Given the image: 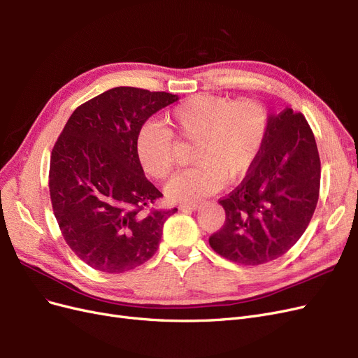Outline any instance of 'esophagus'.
I'll return each mask as SVG.
<instances>
[{"instance_id":"34e87169","label":"esophagus","mask_w":358,"mask_h":358,"mask_svg":"<svg viewBox=\"0 0 358 358\" xmlns=\"http://www.w3.org/2000/svg\"><path fill=\"white\" fill-rule=\"evenodd\" d=\"M201 206V203H182L179 204L180 210H196Z\"/></svg>"}]
</instances>
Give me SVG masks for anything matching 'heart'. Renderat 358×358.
Listing matches in <instances>:
<instances>
[{"instance_id": "b5f03b06", "label": "heart", "mask_w": 358, "mask_h": 358, "mask_svg": "<svg viewBox=\"0 0 358 358\" xmlns=\"http://www.w3.org/2000/svg\"><path fill=\"white\" fill-rule=\"evenodd\" d=\"M267 121L264 104L252 96L231 101L220 95H192L167 115L169 128L154 122L138 128L137 159L148 176L164 180L176 161L173 136L194 143L191 159L196 166L178 173L166 192L173 201L196 203L218 191L225 179L245 175L263 148Z\"/></svg>"}]
</instances>
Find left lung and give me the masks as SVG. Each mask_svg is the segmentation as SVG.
<instances>
[{
  "instance_id": "1",
  "label": "left lung",
  "mask_w": 358,
  "mask_h": 358,
  "mask_svg": "<svg viewBox=\"0 0 358 358\" xmlns=\"http://www.w3.org/2000/svg\"><path fill=\"white\" fill-rule=\"evenodd\" d=\"M315 137L300 112L270 115L262 150L248 175L220 200L225 222L209 237L216 254L258 266L284 255L305 233L320 197Z\"/></svg>"
}]
</instances>
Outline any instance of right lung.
I'll return each instance as SVG.
<instances>
[{"instance_id":"1","label":"right lung","mask_w":358,"mask_h":358,"mask_svg":"<svg viewBox=\"0 0 358 358\" xmlns=\"http://www.w3.org/2000/svg\"><path fill=\"white\" fill-rule=\"evenodd\" d=\"M178 95L117 86L80 104L50 155L49 192L64 241L83 263L124 273L157 252L162 225L178 209H150L162 194L136 154L148 119Z\"/></svg>"}]
</instances>
